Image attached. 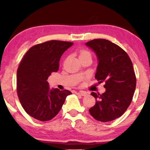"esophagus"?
Instances as JSON below:
<instances>
[{"mask_svg":"<svg viewBox=\"0 0 150 150\" xmlns=\"http://www.w3.org/2000/svg\"><path fill=\"white\" fill-rule=\"evenodd\" d=\"M77 95H79V96H85L87 95V92L85 91H79L76 93Z\"/></svg>","mask_w":150,"mask_h":150,"instance_id":"1","label":"esophagus"}]
</instances>
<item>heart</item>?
<instances>
[{"label": "heart", "instance_id": "obj_1", "mask_svg": "<svg viewBox=\"0 0 150 150\" xmlns=\"http://www.w3.org/2000/svg\"><path fill=\"white\" fill-rule=\"evenodd\" d=\"M87 56H89V57H91V53H90L89 52H88V51H87V50H81V52H80L79 58H80V57H87Z\"/></svg>", "mask_w": 150, "mask_h": 150}]
</instances>
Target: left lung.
I'll return each mask as SVG.
<instances>
[{"mask_svg":"<svg viewBox=\"0 0 150 150\" xmlns=\"http://www.w3.org/2000/svg\"><path fill=\"white\" fill-rule=\"evenodd\" d=\"M96 52L98 59L95 78L105 82L106 91L92 92L96 104L89 110L91 115L102 122H110L124 113L132 102L136 88V76L128 54L117 45L104 39L85 44Z\"/></svg>","mask_w":150,"mask_h":150,"instance_id":"obj_1","label":"left lung"}]
</instances>
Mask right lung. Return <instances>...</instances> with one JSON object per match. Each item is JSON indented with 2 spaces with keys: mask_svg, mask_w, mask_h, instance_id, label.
<instances>
[{
  "mask_svg": "<svg viewBox=\"0 0 150 150\" xmlns=\"http://www.w3.org/2000/svg\"><path fill=\"white\" fill-rule=\"evenodd\" d=\"M72 42L51 40L32 46L17 70V93L27 114L41 122L54 118L60 111L68 90L50 89L47 79L57 71L63 52Z\"/></svg>",
  "mask_w": 150,
  "mask_h": 150,
  "instance_id": "obj_1",
  "label": "right lung"
}]
</instances>
